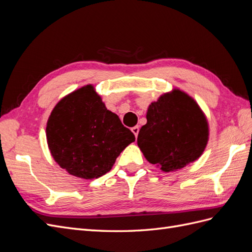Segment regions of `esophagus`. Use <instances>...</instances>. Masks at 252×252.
I'll return each instance as SVG.
<instances>
[{
  "mask_svg": "<svg viewBox=\"0 0 252 252\" xmlns=\"http://www.w3.org/2000/svg\"><path fill=\"white\" fill-rule=\"evenodd\" d=\"M131 131L133 132V134L135 135V138H138V134H139V131H140V128L139 126H134L131 128Z\"/></svg>",
  "mask_w": 252,
  "mask_h": 252,
  "instance_id": "34e87169",
  "label": "esophagus"
}]
</instances>
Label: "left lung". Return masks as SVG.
Masks as SVG:
<instances>
[{
    "label": "left lung",
    "instance_id": "1",
    "mask_svg": "<svg viewBox=\"0 0 252 252\" xmlns=\"http://www.w3.org/2000/svg\"><path fill=\"white\" fill-rule=\"evenodd\" d=\"M147 123L141 127L138 146L147 161L164 171L178 170L203 154L208 124L191 97L180 90L151 103Z\"/></svg>",
    "mask_w": 252,
    "mask_h": 252
}]
</instances>
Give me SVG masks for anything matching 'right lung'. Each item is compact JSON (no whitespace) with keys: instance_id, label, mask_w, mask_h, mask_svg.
<instances>
[{"instance_id":"add662e5","label":"right lung","mask_w":252,"mask_h":252,"mask_svg":"<svg viewBox=\"0 0 252 252\" xmlns=\"http://www.w3.org/2000/svg\"><path fill=\"white\" fill-rule=\"evenodd\" d=\"M46 134L55 161L68 173L86 180L107 173L121 152L135 140L91 85L73 91L56 105Z\"/></svg>"}]
</instances>
